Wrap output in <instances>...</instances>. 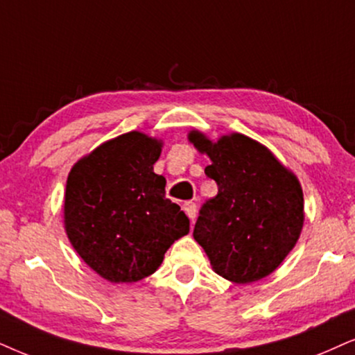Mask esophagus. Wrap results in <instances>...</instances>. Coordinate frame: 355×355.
<instances>
[{"label": "esophagus", "mask_w": 355, "mask_h": 355, "mask_svg": "<svg viewBox=\"0 0 355 355\" xmlns=\"http://www.w3.org/2000/svg\"><path fill=\"white\" fill-rule=\"evenodd\" d=\"M183 211H185L187 216L191 219V223L195 221V218H196V203H195V201H185V203H183Z\"/></svg>", "instance_id": "34e87169"}]
</instances>
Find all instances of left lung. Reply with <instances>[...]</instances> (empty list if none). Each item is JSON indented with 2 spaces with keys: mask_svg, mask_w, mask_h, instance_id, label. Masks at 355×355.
<instances>
[{
  "mask_svg": "<svg viewBox=\"0 0 355 355\" xmlns=\"http://www.w3.org/2000/svg\"><path fill=\"white\" fill-rule=\"evenodd\" d=\"M209 155L206 177L218 195L205 201L193 237L214 272L234 284L270 275L297 244L303 227V191L293 173L272 152L242 134L211 142L190 132Z\"/></svg>",
  "mask_w": 355,
  "mask_h": 355,
  "instance_id": "1",
  "label": "left lung"
}]
</instances>
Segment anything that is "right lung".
Returning a JSON list of instances; mask_svg holds the SVG:
<instances>
[{"label": "right lung", "mask_w": 355, "mask_h": 355, "mask_svg": "<svg viewBox=\"0 0 355 355\" xmlns=\"http://www.w3.org/2000/svg\"><path fill=\"white\" fill-rule=\"evenodd\" d=\"M160 142L128 132L75 164L65 188V231L80 257L114 284L157 270L164 254L190 231L180 206L165 198L154 173Z\"/></svg>", "instance_id": "obj_1"}]
</instances>
